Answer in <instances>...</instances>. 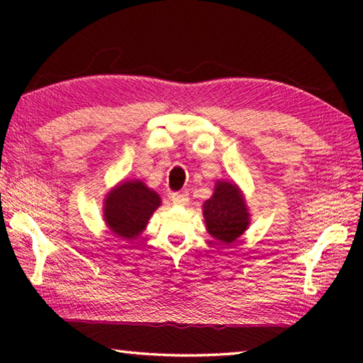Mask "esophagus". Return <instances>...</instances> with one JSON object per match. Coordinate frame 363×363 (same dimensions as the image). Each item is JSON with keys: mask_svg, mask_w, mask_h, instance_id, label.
Here are the masks:
<instances>
[{"mask_svg": "<svg viewBox=\"0 0 363 363\" xmlns=\"http://www.w3.org/2000/svg\"><path fill=\"white\" fill-rule=\"evenodd\" d=\"M171 201L177 206H186L189 203V194L187 192H176L171 195Z\"/></svg>", "mask_w": 363, "mask_h": 363, "instance_id": "1", "label": "esophagus"}]
</instances>
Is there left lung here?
I'll use <instances>...</instances> for the list:
<instances>
[{"instance_id": "left-lung-1", "label": "left lung", "mask_w": 363, "mask_h": 363, "mask_svg": "<svg viewBox=\"0 0 363 363\" xmlns=\"http://www.w3.org/2000/svg\"><path fill=\"white\" fill-rule=\"evenodd\" d=\"M201 210L208 233L224 245L235 242L251 224L247 199L235 182L216 181L211 199L205 201Z\"/></svg>"}]
</instances>
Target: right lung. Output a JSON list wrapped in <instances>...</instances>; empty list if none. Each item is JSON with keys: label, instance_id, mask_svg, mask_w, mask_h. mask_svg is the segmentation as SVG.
<instances>
[{"label": "right lung", "instance_id": "right-lung-1", "mask_svg": "<svg viewBox=\"0 0 363 363\" xmlns=\"http://www.w3.org/2000/svg\"><path fill=\"white\" fill-rule=\"evenodd\" d=\"M162 205L160 195L140 179L121 181L106 194L102 218L115 237L134 240Z\"/></svg>", "mask_w": 363, "mask_h": 363}]
</instances>
